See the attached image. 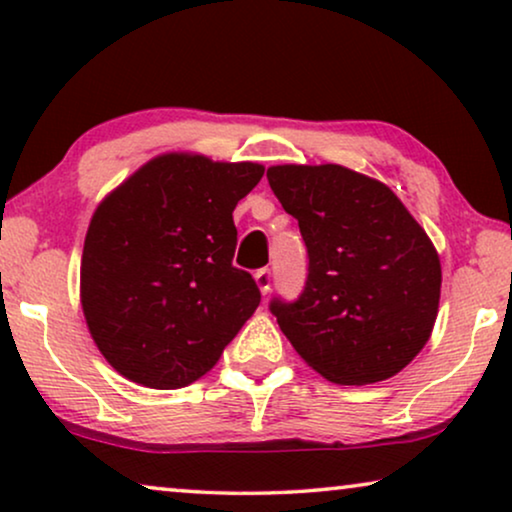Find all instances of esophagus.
Returning <instances> with one entry per match:
<instances>
[{
  "label": "esophagus",
  "instance_id": "34e87169",
  "mask_svg": "<svg viewBox=\"0 0 512 512\" xmlns=\"http://www.w3.org/2000/svg\"><path fill=\"white\" fill-rule=\"evenodd\" d=\"M254 279H256V286H258V291L263 293V296H268L270 293V284H272V275H270V270H256V275H254Z\"/></svg>",
  "mask_w": 512,
  "mask_h": 512
}]
</instances>
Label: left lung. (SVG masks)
<instances>
[{
    "label": "left lung",
    "instance_id": "left-lung-1",
    "mask_svg": "<svg viewBox=\"0 0 512 512\" xmlns=\"http://www.w3.org/2000/svg\"><path fill=\"white\" fill-rule=\"evenodd\" d=\"M270 188L298 219L310 275L296 303L272 300L282 333L335 384L394 377L438 317L440 256L387 184L342 165H272Z\"/></svg>",
    "mask_w": 512,
    "mask_h": 512
}]
</instances>
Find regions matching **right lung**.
Segmentation results:
<instances>
[{
  "label": "right lung",
  "mask_w": 512,
  "mask_h": 512,
  "mask_svg": "<svg viewBox=\"0 0 512 512\" xmlns=\"http://www.w3.org/2000/svg\"><path fill=\"white\" fill-rule=\"evenodd\" d=\"M263 172L170 151L104 195L83 242L81 310L116 373L149 389L188 387L256 312L261 291L233 268V209Z\"/></svg>",
  "instance_id": "add662e5"
}]
</instances>
